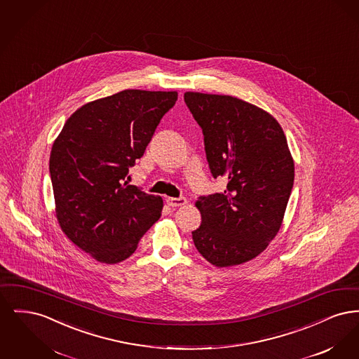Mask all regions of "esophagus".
<instances>
[{
    "instance_id": "34e87169",
    "label": "esophagus",
    "mask_w": 359,
    "mask_h": 359,
    "mask_svg": "<svg viewBox=\"0 0 359 359\" xmlns=\"http://www.w3.org/2000/svg\"><path fill=\"white\" fill-rule=\"evenodd\" d=\"M167 205L171 207H179V205H184L187 203L186 198H167Z\"/></svg>"
}]
</instances>
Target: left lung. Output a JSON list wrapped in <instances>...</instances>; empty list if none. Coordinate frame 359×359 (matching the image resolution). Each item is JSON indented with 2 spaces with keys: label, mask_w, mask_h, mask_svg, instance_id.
Segmentation results:
<instances>
[{
  "label": "left lung",
  "mask_w": 359,
  "mask_h": 359,
  "mask_svg": "<svg viewBox=\"0 0 359 359\" xmlns=\"http://www.w3.org/2000/svg\"><path fill=\"white\" fill-rule=\"evenodd\" d=\"M184 102L202 128L210 171L227 180L221 194L196 201L194 243L218 268L243 264L281 227L294 179L287 138L269 113L238 98L188 91Z\"/></svg>",
  "instance_id": "obj_1"
}]
</instances>
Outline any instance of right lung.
Returning a JSON list of instances; mask_svg holds the SVG:
<instances>
[{
  "label": "right lung",
  "instance_id": "1",
  "mask_svg": "<svg viewBox=\"0 0 359 359\" xmlns=\"http://www.w3.org/2000/svg\"><path fill=\"white\" fill-rule=\"evenodd\" d=\"M176 91L123 90L86 103L52 145L56 218L78 248L104 264L132 256L161 217L163 199L125 182Z\"/></svg>",
  "mask_w": 359,
  "mask_h": 359
}]
</instances>
